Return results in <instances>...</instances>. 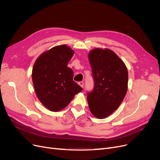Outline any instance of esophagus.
I'll return each instance as SVG.
<instances>
[{
    "label": "esophagus",
    "mask_w": 160,
    "mask_h": 160,
    "mask_svg": "<svg viewBox=\"0 0 160 160\" xmlns=\"http://www.w3.org/2000/svg\"><path fill=\"white\" fill-rule=\"evenodd\" d=\"M78 84H79L82 88H83V82H78Z\"/></svg>",
    "instance_id": "1"
}]
</instances>
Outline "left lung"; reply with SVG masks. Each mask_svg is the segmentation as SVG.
Instances as JSON below:
<instances>
[{
	"label": "left lung",
	"mask_w": 160,
	"mask_h": 160,
	"mask_svg": "<svg viewBox=\"0 0 160 160\" xmlns=\"http://www.w3.org/2000/svg\"><path fill=\"white\" fill-rule=\"evenodd\" d=\"M94 89L88 93L91 112L98 119L110 115L119 108L127 93V67L110 49L95 48L89 53Z\"/></svg>",
	"instance_id": "left-lung-1"
}]
</instances>
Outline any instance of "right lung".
<instances>
[{
  "label": "right lung",
  "mask_w": 160,
  "mask_h": 160,
  "mask_svg": "<svg viewBox=\"0 0 160 160\" xmlns=\"http://www.w3.org/2000/svg\"><path fill=\"white\" fill-rule=\"evenodd\" d=\"M74 53L65 45L56 46L40 55L33 65L32 77L36 95L52 112L62 110L82 91L67 67Z\"/></svg>",
  "instance_id": "1"
}]
</instances>
